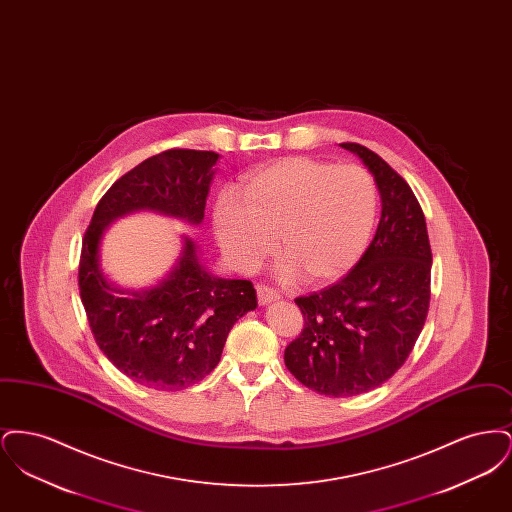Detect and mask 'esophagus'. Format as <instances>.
Here are the masks:
<instances>
[{
  "label": "esophagus",
  "instance_id": "obj_1",
  "mask_svg": "<svg viewBox=\"0 0 512 512\" xmlns=\"http://www.w3.org/2000/svg\"><path fill=\"white\" fill-rule=\"evenodd\" d=\"M278 297H280V293L276 292V290H272V288H268L265 284H259V286H257V299H259L261 305H267V303L278 299Z\"/></svg>",
  "mask_w": 512,
  "mask_h": 512
}]
</instances>
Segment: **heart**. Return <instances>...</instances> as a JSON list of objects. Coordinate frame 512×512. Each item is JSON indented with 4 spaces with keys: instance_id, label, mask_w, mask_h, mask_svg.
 <instances>
[{
    "instance_id": "b5f03b06",
    "label": "heart",
    "mask_w": 512,
    "mask_h": 512,
    "mask_svg": "<svg viewBox=\"0 0 512 512\" xmlns=\"http://www.w3.org/2000/svg\"><path fill=\"white\" fill-rule=\"evenodd\" d=\"M238 194H220L213 211L226 257L253 270L274 249L276 236L282 276L303 274L313 284L336 280L359 261L378 207L368 172L313 157H286L249 172Z\"/></svg>"
}]
</instances>
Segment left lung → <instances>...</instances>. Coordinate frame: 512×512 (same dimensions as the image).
Returning <instances> with one entry per match:
<instances>
[{"label": "left lung", "instance_id": "left-lung-1", "mask_svg": "<svg viewBox=\"0 0 512 512\" xmlns=\"http://www.w3.org/2000/svg\"><path fill=\"white\" fill-rule=\"evenodd\" d=\"M363 159L382 199L374 240L336 284L295 299L303 330L284 363L309 390L351 397L388 382L413 351L430 307L432 249L411 186L368 147Z\"/></svg>", "mask_w": 512, "mask_h": 512}]
</instances>
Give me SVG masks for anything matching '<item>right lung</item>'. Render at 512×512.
<instances>
[{
  "mask_svg": "<svg viewBox=\"0 0 512 512\" xmlns=\"http://www.w3.org/2000/svg\"><path fill=\"white\" fill-rule=\"evenodd\" d=\"M217 161L219 153L197 149L149 157L99 199L82 240L78 288L96 343L122 374L151 390L190 388L219 365L234 322L257 307L255 288L209 274L186 238L161 284L122 297L99 268V242L113 220L140 209L199 224Z\"/></svg>",
  "mask_w": 512,
  "mask_h": 512,
  "instance_id": "add662e5",
  "label": "right lung"
}]
</instances>
